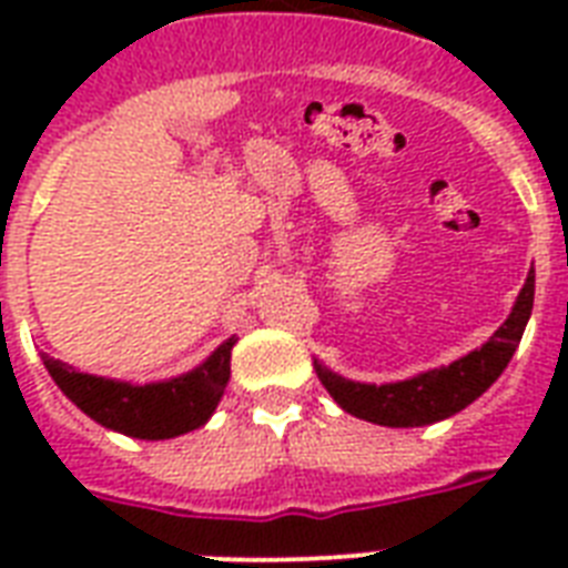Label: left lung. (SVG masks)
<instances>
[{
  "label": "left lung",
  "mask_w": 568,
  "mask_h": 568,
  "mask_svg": "<svg viewBox=\"0 0 568 568\" xmlns=\"http://www.w3.org/2000/svg\"><path fill=\"white\" fill-rule=\"evenodd\" d=\"M534 310V267L521 285L519 297L513 303L501 327L495 329L486 345L475 347L471 354L459 356L450 365L430 368L397 383H356L342 374L329 372L327 365L315 359V374L324 383L333 400L345 413L363 422L383 424V427H424L442 418L457 415L468 404H475L495 379L501 377L507 363L516 354L521 333L528 327Z\"/></svg>",
  "instance_id": "1"
}]
</instances>
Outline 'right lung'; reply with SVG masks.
I'll return each mask as SVG.
<instances>
[{"instance_id": "add662e5", "label": "right lung", "mask_w": 568, "mask_h": 568, "mask_svg": "<svg viewBox=\"0 0 568 568\" xmlns=\"http://www.w3.org/2000/svg\"><path fill=\"white\" fill-rule=\"evenodd\" d=\"M239 338H226L203 363L180 374V377L159 379V383H129V379L97 377V374L75 372L73 365L43 354L49 377L55 386L102 427L132 436V439H173L182 433L203 427L223 397L230 383L232 347Z\"/></svg>"}]
</instances>
